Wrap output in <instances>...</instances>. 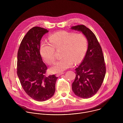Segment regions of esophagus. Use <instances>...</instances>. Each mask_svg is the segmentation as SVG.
I'll list each match as a JSON object with an SVG mask.
<instances>
[{"label": "esophagus", "mask_w": 123, "mask_h": 123, "mask_svg": "<svg viewBox=\"0 0 123 123\" xmlns=\"http://www.w3.org/2000/svg\"><path fill=\"white\" fill-rule=\"evenodd\" d=\"M64 74V72H62V73H59V74H56V76L57 77H59L60 75H62V74Z\"/></svg>", "instance_id": "obj_1"}]
</instances>
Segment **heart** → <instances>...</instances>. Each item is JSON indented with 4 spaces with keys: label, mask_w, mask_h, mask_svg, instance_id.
Returning a JSON list of instances; mask_svg holds the SVG:
<instances>
[{
    "label": "heart",
    "mask_w": 123,
    "mask_h": 123,
    "mask_svg": "<svg viewBox=\"0 0 123 123\" xmlns=\"http://www.w3.org/2000/svg\"><path fill=\"white\" fill-rule=\"evenodd\" d=\"M49 40V43H42L40 48L44 60L49 65L55 61V49H62L61 55L63 57L50 68L51 73H62L71 67L74 62L80 63L87 49V40L83 33L60 31L51 34Z\"/></svg>",
    "instance_id": "1"
}]
</instances>
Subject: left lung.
<instances>
[{
    "label": "left lung",
    "mask_w": 123,
    "mask_h": 123,
    "mask_svg": "<svg viewBox=\"0 0 123 123\" xmlns=\"http://www.w3.org/2000/svg\"><path fill=\"white\" fill-rule=\"evenodd\" d=\"M81 31L87 40L88 48L81 64L75 68L76 77L72 90L77 96L87 99L98 91L103 83L106 68L102 48L93 32L83 25L72 27Z\"/></svg>",
    "instance_id": "1"
}]
</instances>
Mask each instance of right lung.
I'll return each mask as SVG.
<instances>
[{
  "label": "right lung",
  "instance_id": "obj_1",
  "mask_svg": "<svg viewBox=\"0 0 123 123\" xmlns=\"http://www.w3.org/2000/svg\"><path fill=\"white\" fill-rule=\"evenodd\" d=\"M47 29L34 27L23 38L17 53V74L26 93L33 99L42 102L55 94L58 77L45 76L47 67L40 53V41Z\"/></svg>",
  "mask_w": 123,
  "mask_h": 123
}]
</instances>
